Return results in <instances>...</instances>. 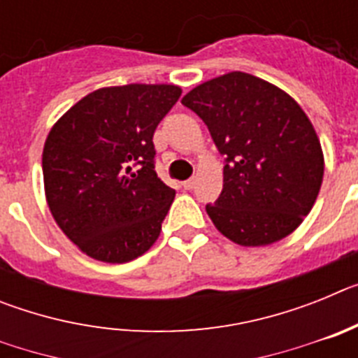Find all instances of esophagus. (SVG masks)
Here are the masks:
<instances>
[{
  "instance_id": "1",
  "label": "esophagus",
  "mask_w": 358,
  "mask_h": 358,
  "mask_svg": "<svg viewBox=\"0 0 358 358\" xmlns=\"http://www.w3.org/2000/svg\"><path fill=\"white\" fill-rule=\"evenodd\" d=\"M182 186H185V189H192L195 186V179L192 177V179H186L185 182H182Z\"/></svg>"
}]
</instances>
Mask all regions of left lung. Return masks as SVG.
I'll return each mask as SVG.
<instances>
[{"instance_id":"obj_1","label":"left lung","mask_w":358,"mask_h":358,"mask_svg":"<svg viewBox=\"0 0 358 358\" xmlns=\"http://www.w3.org/2000/svg\"><path fill=\"white\" fill-rule=\"evenodd\" d=\"M210 129L226 157L224 188L206 204L211 222L238 245L290 235L321 189L324 157L305 110L276 85L231 71L181 100Z\"/></svg>"}]
</instances>
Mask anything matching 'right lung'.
Segmentation results:
<instances>
[{"instance_id": "obj_1", "label": "right lung", "mask_w": 358, "mask_h": 358, "mask_svg": "<svg viewBox=\"0 0 358 358\" xmlns=\"http://www.w3.org/2000/svg\"><path fill=\"white\" fill-rule=\"evenodd\" d=\"M181 96L172 84L102 87L55 123L43 150L55 222L82 252L125 264L154 245L176 197L154 170V131Z\"/></svg>"}]
</instances>
